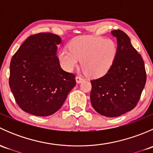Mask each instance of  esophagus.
<instances>
[{
	"label": "esophagus",
	"instance_id": "34e87169",
	"mask_svg": "<svg viewBox=\"0 0 153 153\" xmlns=\"http://www.w3.org/2000/svg\"><path fill=\"white\" fill-rule=\"evenodd\" d=\"M75 80H76V82L78 83V84H80V83L82 82L83 81H84V78H82V77L81 76H77L76 78H75Z\"/></svg>",
	"mask_w": 153,
	"mask_h": 153
}]
</instances>
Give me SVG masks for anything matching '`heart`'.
Returning a JSON list of instances; mask_svg holds the SVG:
<instances>
[{"mask_svg": "<svg viewBox=\"0 0 153 153\" xmlns=\"http://www.w3.org/2000/svg\"><path fill=\"white\" fill-rule=\"evenodd\" d=\"M69 49L60 51L58 59L65 70L72 72L79 65L89 76L104 75L113 65L118 53L115 41L109 38L84 35L70 41Z\"/></svg>", "mask_w": 153, "mask_h": 153, "instance_id": "1", "label": "heart"}]
</instances>
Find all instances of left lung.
Listing matches in <instances>:
<instances>
[{
  "label": "left lung",
  "mask_w": 153,
  "mask_h": 153,
  "mask_svg": "<svg viewBox=\"0 0 153 153\" xmlns=\"http://www.w3.org/2000/svg\"><path fill=\"white\" fill-rule=\"evenodd\" d=\"M118 53L113 65L104 76L92 80L90 101L101 115L118 117L132 110L138 104L146 81L144 63L123 31L113 30Z\"/></svg>",
  "instance_id": "8db88e82"
}]
</instances>
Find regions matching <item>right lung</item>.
I'll list each match as a JSON object with an SVG mask.
<instances>
[{
  "instance_id": "add662e5",
  "label": "right lung",
  "mask_w": 153,
  "mask_h": 153,
  "mask_svg": "<svg viewBox=\"0 0 153 153\" xmlns=\"http://www.w3.org/2000/svg\"><path fill=\"white\" fill-rule=\"evenodd\" d=\"M61 38L45 32L33 35L21 44L10 62V87L22 110L49 116L62 106L75 86L74 74L63 70L57 57Z\"/></svg>"
}]
</instances>
